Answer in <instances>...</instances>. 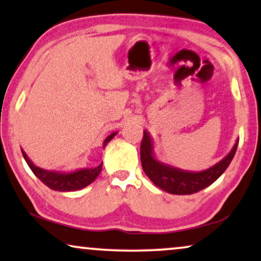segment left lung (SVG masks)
<instances>
[{
    "instance_id": "1",
    "label": "left lung",
    "mask_w": 261,
    "mask_h": 261,
    "mask_svg": "<svg viewBox=\"0 0 261 261\" xmlns=\"http://www.w3.org/2000/svg\"><path fill=\"white\" fill-rule=\"evenodd\" d=\"M239 139L223 160L211 168L201 172H190L162 163L153 153V140L146 130L140 145V159L144 172L160 189L173 195H191L201 191L217 180L226 170L236 153Z\"/></svg>"
}]
</instances>
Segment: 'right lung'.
Returning <instances> with one entry per match:
<instances>
[{
	"label": "right lung",
	"instance_id": "add662e5",
	"mask_svg": "<svg viewBox=\"0 0 261 261\" xmlns=\"http://www.w3.org/2000/svg\"><path fill=\"white\" fill-rule=\"evenodd\" d=\"M117 132L112 133L104 140L102 147L108 145V143L114 138ZM22 156H24L25 161H27L28 166L30 167L35 175L43 182L44 185H47L48 188L54 190V191H76V190L83 189L89 184H92L93 181L96 179V176L100 174L101 168H102V162L98 167L94 168H82L75 172H58V170H47L43 168H40L36 165H34V162L29 159L24 150H21Z\"/></svg>",
	"mask_w": 261,
	"mask_h": 261
}]
</instances>
